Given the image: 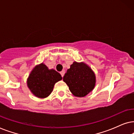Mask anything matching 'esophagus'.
<instances>
[{
    "label": "esophagus",
    "instance_id": "esophagus-1",
    "mask_svg": "<svg viewBox=\"0 0 134 134\" xmlns=\"http://www.w3.org/2000/svg\"><path fill=\"white\" fill-rule=\"evenodd\" d=\"M60 75H61V76H62V77H63L64 75V74H65V70H62L61 72H60Z\"/></svg>",
    "mask_w": 134,
    "mask_h": 134
}]
</instances>
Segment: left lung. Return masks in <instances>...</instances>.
Segmentation results:
<instances>
[{"mask_svg":"<svg viewBox=\"0 0 134 134\" xmlns=\"http://www.w3.org/2000/svg\"><path fill=\"white\" fill-rule=\"evenodd\" d=\"M63 81L69 86L73 95L83 97L91 92L96 86V75L85 62L75 61L67 70Z\"/></svg>","mask_w":134,"mask_h":134,"instance_id":"1","label":"left lung"}]
</instances>
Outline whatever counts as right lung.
Listing matches in <instances>:
<instances>
[{
    "mask_svg": "<svg viewBox=\"0 0 134 134\" xmlns=\"http://www.w3.org/2000/svg\"><path fill=\"white\" fill-rule=\"evenodd\" d=\"M62 79L59 73L49 69L42 62L32 70L27 80V85L35 97L44 99L50 95L55 83Z\"/></svg>",
    "mask_w": 134,
    "mask_h": 134,
    "instance_id": "right-lung-1",
    "label": "right lung"
}]
</instances>
